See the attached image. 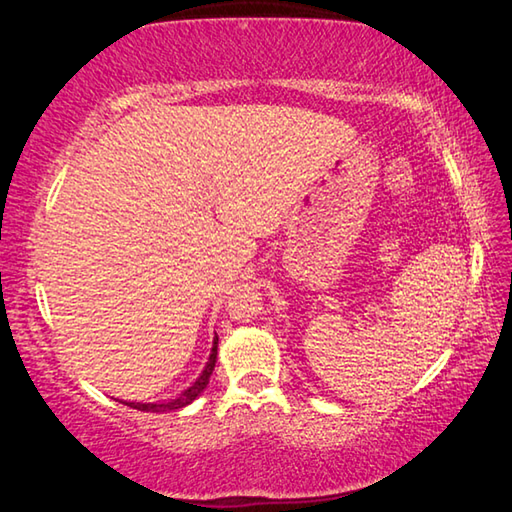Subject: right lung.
Returning <instances> with one entry per match:
<instances>
[{
	"instance_id": "obj_1",
	"label": "right lung",
	"mask_w": 512,
	"mask_h": 512,
	"mask_svg": "<svg viewBox=\"0 0 512 512\" xmlns=\"http://www.w3.org/2000/svg\"><path fill=\"white\" fill-rule=\"evenodd\" d=\"M216 348H219V336H214L212 341V350H210V357H207V363L201 375L196 377V381L192 386H187L183 393L178 397H173V400H164V402H131V400H117L121 404L131 406V409L137 411H144V413H167V411H178V409H185V406L192 404L198 395H201L207 384H210V375L216 366Z\"/></svg>"
}]
</instances>
